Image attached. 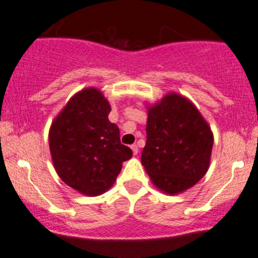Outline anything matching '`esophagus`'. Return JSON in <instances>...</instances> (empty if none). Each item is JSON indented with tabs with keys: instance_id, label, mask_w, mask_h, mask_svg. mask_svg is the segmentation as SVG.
Here are the masks:
<instances>
[{
	"instance_id": "1",
	"label": "esophagus",
	"mask_w": 258,
	"mask_h": 258,
	"mask_svg": "<svg viewBox=\"0 0 258 258\" xmlns=\"http://www.w3.org/2000/svg\"><path fill=\"white\" fill-rule=\"evenodd\" d=\"M132 151H133V155L138 154V146H137V145L132 146Z\"/></svg>"
}]
</instances>
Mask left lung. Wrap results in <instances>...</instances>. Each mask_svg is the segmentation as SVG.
I'll use <instances>...</instances> for the list:
<instances>
[{"label":"left lung","instance_id":"obj_1","mask_svg":"<svg viewBox=\"0 0 258 258\" xmlns=\"http://www.w3.org/2000/svg\"><path fill=\"white\" fill-rule=\"evenodd\" d=\"M146 133L141 161L160 191L181 194L208 172L213 133L197 106L186 97L169 93L147 106Z\"/></svg>","mask_w":258,"mask_h":258}]
</instances>
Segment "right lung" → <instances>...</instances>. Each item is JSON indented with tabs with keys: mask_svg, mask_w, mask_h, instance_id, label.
Here are the masks:
<instances>
[{
	"mask_svg": "<svg viewBox=\"0 0 258 258\" xmlns=\"http://www.w3.org/2000/svg\"><path fill=\"white\" fill-rule=\"evenodd\" d=\"M103 93L86 88L71 98L49 131L51 160L60 179L86 197L112 187L122 163L133 155L120 142L117 125L108 120Z\"/></svg>",
	"mask_w": 258,
	"mask_h": 258,
	"instance_id": "add662e5",
	"label": "right lung"
}]
</instances>
